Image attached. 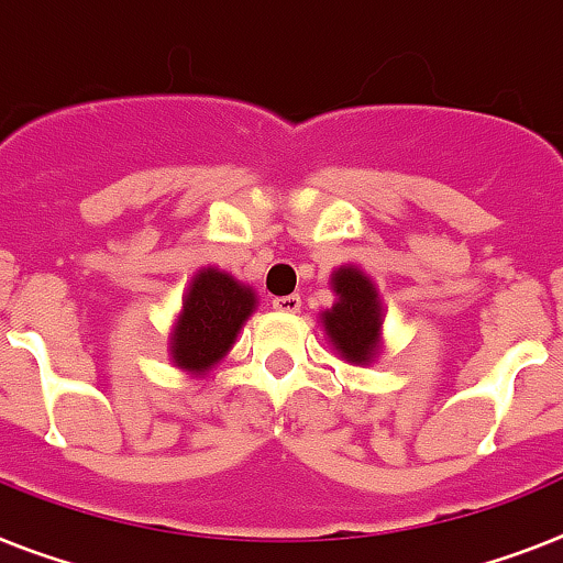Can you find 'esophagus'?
I'll return each instance as SVG.
<instances>
[{
	"label": "esophagus",
	"mask_w": 563,
	"mask_h": 563,
	"mask_svg": "<svg viewBox=\"0 0 563 563\" xmlns=\"http://www.w3.org/2000/svg\"><path fill=\"white\" fill-rule=\"evenodd\" d=\"M273 308H276L278 313H299L301 299L296 292H292V296H276V299H273Z\"/></svg>",
	"instance_id": "1"
}]
</instances>
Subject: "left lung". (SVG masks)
<instances>
[{
    "label": "left lung",
    "mask_w": 563,
    "mask_h": 563,
    "mask_svg": "<svg viewBox=\"0 0 563 563\" xmlns=\"http://www.w3.org/2000/svg\"><path fill=\"white\" fill-rule=\"evenodd\" d=\"M336 305L322 313V328L333 351L351 365H368L379 354L383 301L360 267H339L331 276Z\"/></svg>",
    "instance_id": "left-lung-1"
}]
</instances>
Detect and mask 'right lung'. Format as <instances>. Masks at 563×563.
<instances>
[{"instance_id": "add662e5", "label": "right lung", "mask_w": 563, "mask_h": 563, "mask_svg": "<svg viewBox=\"0 0 563 563\" xmlns=\"http://www.w3.org/2000/svg\"><path fill=\"white\" fill-rule=\"evenodd\" d=\"M253 308L255 292L247 285L235 282L230 273L203 267L192 278L172 331V362L189 374H207L218 360H224Z\"/></svg>"}]
</instances>
